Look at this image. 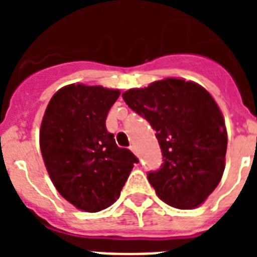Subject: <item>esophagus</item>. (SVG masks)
Masks as SVG:
<instances>
[{
	"mask_svg": "<svg viewBox=\"0 0 257 257\" xmlns=\"http://www.w3.org/2000/svg\"><path fill=\"white\" fill-rule=\"evenodd\" d=\"M130 149H131V151H133L134 152V153H135L136 154V147H135V145H130Z\"/></svg>",
	"mask_w": 257,
	"mask_h": 257,
	"instance_id": "1",
	"label": "esophagus"
}]
</instances>
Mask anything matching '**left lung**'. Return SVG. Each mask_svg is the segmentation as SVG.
<instances>
[{"label": "left lung", "mask_w": 257, "mask_h": 257, "mask_svg": "<svg viewBox=\"0 0 257 257\" xmlns=\"http://www.w3.org/2000/svg\"><path fill=\"white\" fill-rule=\"evenodd\" d=\"M122 97L156 130L163 163L148 172V180L157 196L180 210L203 203L221 180L228 145L212 96L194 82L166 78Z\"/></svg>", "instance_id": "left-lung-1"}]
</instances>
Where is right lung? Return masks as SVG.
<instances>
[{"instance_id":"right-lung-1","label":"right lung","mask_w":257,"mask_h":257,"mask_svg":"<svg viewBox=\"0 0 257 257\" xmlns=\"http://www.w3.org/2000/svg\"><path fill=\"white\" fill-rule=\"evenodd\" d=\"M118 96V90L101 86H65L51 97L41 123V153L52 183L86 212L113 205L139 162L106 130V115Z\"/></svg>"}]
</instances>
